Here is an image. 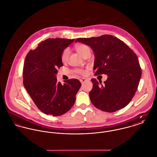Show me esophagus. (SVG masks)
<instances>
[{
	"instance_id": "obj_1",
	"label": "esophagus",
	"mask_w": 157,
	"mask_h": 157,
	"mask_svg": "<svg viewBox=\"0 0 157 157\" xmlns=\"http://www.w3.org/2000/svg\"><path fill=\"white\" fill-rule=\"evenodd\" d=\"M87 81V79H86V78H82V79H80V81H81V84L84 83V82H86Z\"/></svg>"
}]
</instances>
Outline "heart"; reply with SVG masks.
<instances>
[{
    "label": "heart",
    "instance_id": "heart-1",
    "mask_svg": "<svg viewBox=\"0 0 157 157\" xmlns=\"http://www.w3.org/2000/svg\"><path fill=\"white\" fill-rule=\"evenodd\" d=\"M76 49L77 52L79 53L81 55H82V56L86 53L88 52H90L89 48L85 44H78V46H76ZM69 51L68 49H66L64 50V51L61 54V61L63 62H65L67 61L68 55H69ZM77 71L81 75H85L86 73V71L83 70H77Z\"/></svg>",
    "mask_w": 157,
    "mask_h": 157
}]
</instances>
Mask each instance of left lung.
<instances>
[{"label": "left lung", "mask_w": 157, "mask_h": 157, "mask_svg": "<svg viewBox=\"0 0 157 157\" xmlns=\"http://www.w3.org/2000/svg\"><path fill=\"white\" fill-rule=\"evenodd\" d=\"M89 46L94 53V75H107L101 84L91 79L93 88L90 101L97 108L108 113L115 112L128 104L137 91L141 76L138 57L123 41L111 35L79 38L75 42Z\"/></svg>", "instance_id": "8db88e82"}]
</instances>
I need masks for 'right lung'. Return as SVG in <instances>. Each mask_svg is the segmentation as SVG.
Wrapping results in <instances>:
<instances>
[{
  "mask_svg": "<svg viewBox=\"0 0 157 157\" xmlns=\"http://www.w3.org/2000/svg\"><path fill=\"white\" fill-rule=\"evenodd\" d=\"M75 39L48 38L28 53L23 70V85L43 113L61 116L73 106L81 84L78 79L58 82L57 69L63 66L61 54Z\"/></svg>",
  "mask_w": 157,
  "mask_h": 157,
  "instance_id": "right-lung-1",
  "label": "right lung"
}]
</instances>
